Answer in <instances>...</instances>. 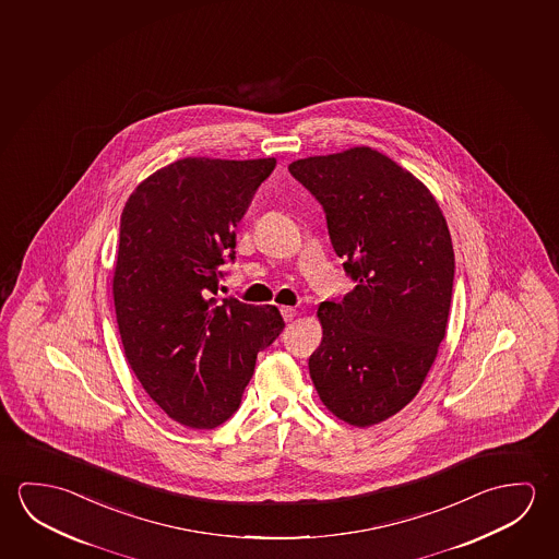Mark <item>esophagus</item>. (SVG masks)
Instances as JSON below:
<instances>
[{
  "label": "esophagus",
  "mask_w": 559,
  "mask_h": 559,
  "mask_svg": "<svg viewBox=\"0 0 559 559\" xmlns=\"http://www.w3.org/2000/svg\"><path fill=\"white\" fill-rule=\"evenodd\" d=\"M280 312H282V317H284L285 322H292V320L297 317V310L293 309V307H282Z\"/></svg>",
  "instance_id": "esophagus-1"
}]
</instances>
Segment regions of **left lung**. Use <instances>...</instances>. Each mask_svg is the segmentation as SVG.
I'll list each match as a JSON object with an SVG mask.
<instances>
[{
    "label": "left lung",
    "instance_id": "1",
    "mask_svg": "<svg viewBox=\"0 0 559 559\" xmlns=\"http://www.w3.org/2000/svg\"><path fill=\"white\" fill-rule=\"evenodd\" d=\"M289 173L322 205L355 282L342 299L320 302L310 379L334 416L374 426L414 400L443 342L451 233L426 185L371 147L293 160Z\"/></svg>",
    "mask_w": 559,
    "mask_h": 559
}]
</instances>
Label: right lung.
<instances>
[{"label": "right lung", "mask_w": 559, "mask_h": 559, "mask_svg": "<svg viewBox=\"0 0 559 559\" xmlns=\"http://www.w3.org/2000/svg\"><path fill=\"white\" fill-rule=\"evenodd\" d=\"M267 159L187 157L145 178L120 217L116 320L126 359L170 419L213 429L240 406L257 355L282 334L274 305L219 299L222 267Z\"/></svg>", "instance_id": "obj_1"}]
</instances>
